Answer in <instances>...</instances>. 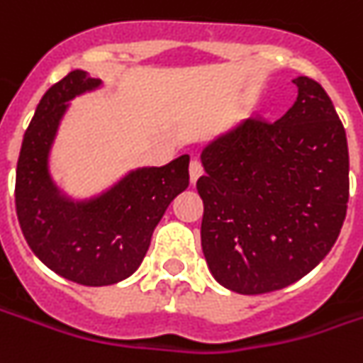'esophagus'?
<instances>
[{
	"mask_svg": "<svg viewBox=\"0 0 363 363\" xmlns=\"http://www.w3.org/2000/svg\"><path fill=\"white\" fill-rule=\"evenodd\" d=\"M202 164L199 159H192L191 164H189V174H191V182H196L199 181V177L202 174Z\"/></svg>",
	"mask_w": 363,
	"mask_h": 363,
	"instance_id": "1",
	"label": "esophagus"
}]
</instances>
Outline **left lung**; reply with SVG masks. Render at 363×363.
I'll list each match as a JSON object with an SVG mask.
<instances>
[{"mask_svg":"<svg viewBox=\"0 0 363 363\" xmlns=\"http://www.w3.org/2000/svg\"><path fill=\"white\" fill-rule=\"evenodd\" d=\"M282 119L250 117L202 150V252L238 294H266L306 276L336 242L350 196L344 125L324 87L294 79Z\"/></svg>","mask_w":363,"mask_h":363,"instance_id":"8db88e82","label":"left lung"}]
</instances>
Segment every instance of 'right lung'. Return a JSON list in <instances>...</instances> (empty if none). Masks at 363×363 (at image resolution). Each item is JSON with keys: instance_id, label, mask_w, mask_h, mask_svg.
I'll return each mask as SVG.
<instances>
[{"instance_id": "1", "label": "right lung", "mask_w": 363, "mask_h": 363, "mask_svg": "<svg viewBox=\"0 0 363 363\" xmlns=\"http://www.w3.org/2000/svg\"><path fill=\"white\" fill-rule=\"evenodd\" d=\"M99 85L71 71L47 89L27 127L17 159L16 213L35 256L53 272L83 286L129 278L149 250L150 236L177 194L189 186V155L161 169H140L95 201H65L47 174V155L65 103Z\"/></svg>"}]
</instances>
